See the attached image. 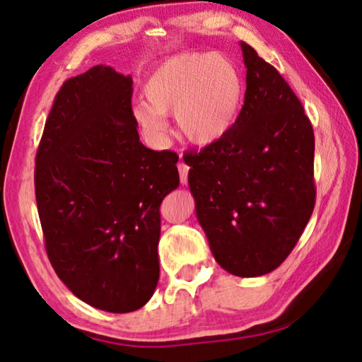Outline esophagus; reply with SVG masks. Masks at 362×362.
Instances as JSON below:
<instances>
[{"label": "esophagus", "mask_w": 362, "mask_h": 362, "mask_svg": "<svg viewBox=\"0 0 362 362\" xmlns=\"http://www.w3.org/2000/svg\"><path fill=\"white\" fill-rule=\"evenodd\" d=\"M177 168H179V173H180V182L183 183V185H187L188 182V166L183 161H180L179 164H177Z\"/></svg>", "instance_id": "34e87169"}]
</instances>
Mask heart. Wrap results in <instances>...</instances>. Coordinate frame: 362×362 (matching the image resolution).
Returning a JSON list of instances; mask_svg holds the SVG:
<instances>
[{"label":"heart","mask_w":362,"mask_h":362,"mask_svg":"<svg viewBox=\"0 0 362 362\" xmlns=\"http://www.w3.org/2000/svg\"><path fill=\"white\" fill-rule=\"evenodd\" d=\"M146 102L134 105V118L146 136L159 140L169 131L168 115L188 142L209 145L235 124L243 100V79L230 59L212 52L169 57L144 83Z\"/></svg>","instance_id":"heart-1"}]
</instances>
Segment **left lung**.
Segmentation results:
<instances>
[{"label":"left lung","mask_w":362,"mask_h":362,"mask_svg":"<svg viewBox=\"0 0 362 362\" xmlns=\"http://www.w3.org/2000/svg\"><path fill=\"white\" fill-rule=\"evenodd\" d=\"M241 51L246 94L235 124L183 161L214 259L254 278L287 259L313 214L315 134L279 71L243 41Z\"/></svg>","instance_id":"left-lung-1"}]
</instances>
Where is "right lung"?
Instances as JSON below:
<instances>
[{"label":"right lung","instance_id":"add662e5","mask_svg":"<svg viewBox=\"0 0 362 362\" xmlns=\"http://www.w3.org/2000/svg\"><path fill=\"white\" fill-rule=\"evenodd\" d=\"M132 78L95 65L66 79L36 151L35 192L51 265L94 308L129 313L159 279V206L179 187L174 151L140 142Z\"/></svg>","mask_w":362,"mask_h":362}]
</instances>
